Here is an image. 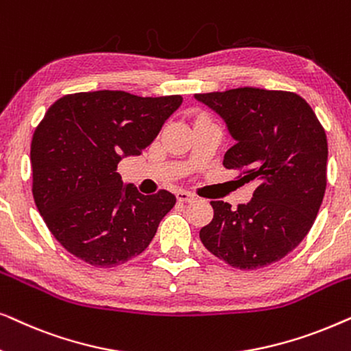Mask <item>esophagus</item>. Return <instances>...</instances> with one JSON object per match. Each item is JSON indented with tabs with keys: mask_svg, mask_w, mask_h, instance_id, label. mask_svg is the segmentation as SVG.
<instances>
[{
	"mask_svg": "<svg viewBox=\"0 0 351 351\" xmlns=\"http://www.w3.org/2000/svg\"><path fill=\"white\" fill-rule=\"evenodd\" d=\"M176 196H177V199L182 201V203H190V201H195L196 199V195L190 193V191H184V190L177 191Z\"/></svg>",
	"mask_w": 351,
	"mask_h": 351,
	"instance_id": "esophagus-1",
	"label": "esophagus"
}]
</instances>
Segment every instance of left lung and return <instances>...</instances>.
<instances>
[{
  "instance_id": "1",
  "label": "left lung",
  "mask_w": 351,
  "mask_h": 351,
  "mask_svg": "<svg viewBox=\"0 0 351 351\" xmlns=\"http://www.w3.org/2000/svg\"><path fill=\"white\" fill-rule=\"evenodd\" d=\"M225 119L234 145L223 166L256 184L247 204L210 201L214 217L199 230L210 254L239 270L281 261L310 232L323 203L328 138L305 99L287 90L238 88L195 94Z\"/></svg>"
}]
</instances>
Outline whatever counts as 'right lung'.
Returning a JSON list of instances; mask_svg holds the SVG:
<instances>
[{
    "label": "right lung",
    "mask_w": 351,
    "mask_h": 351,
    "mask_svg": "<svg viewBox=\"0 0 351 351\" xmlns=\"http://www.w3.org/2000/svg\"><path fill=\"white\" fill-rule=\"evenodd\" d=\"M180 104V95L94 90L51 105L32 138V191L49 232L71 256L108 268L148 247L176 196L124 186L118 162L141 155Z\"/></svg>",
    "instance_id": "right-lung-1"
}]
</instances>
